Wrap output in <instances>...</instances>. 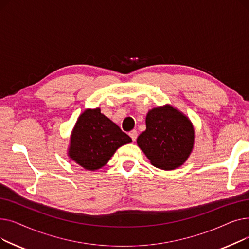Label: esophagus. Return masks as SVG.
Listing matches in <instances>:
<instances>
[{
  "label": "esophagus",
  "instance_id": "1",
  "mask_svg": "<svg viewBox=\"0 0 249 249\" xmlns=\"http://www.w3.org/2000/svg\"><path fill=\"white\" fill-rule=\"evenodd\" d=\"M129 136H130V137H131V139H132L133 141H135V140L137 139L138 133H137V131H136V130H132V131H130V132H129Z\"/></svg>",
  "mask_w": 249,
  "mask_h": 249
}]
</instances>
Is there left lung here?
Returning a JSON list of instances; mask_svg holds the SVG:
<instances>
[{
	"label": "left lung",
	"instance_id": "left-lung-1",
	"mask_svg": "<svg viewBox=\"0 0 249 249\" xmlns=\"http://www.w3.org/2000/svg\"><path fill=\"white\" fill-rule=\"evenodd\" d=\"M137 144L152 165L169 171L184 163L193 149L194 128L186 116L171 106L150 110L146 130Z\"/></svg>",
	"mask_w": 249,
	"mask_h": 249
}]
</instances>
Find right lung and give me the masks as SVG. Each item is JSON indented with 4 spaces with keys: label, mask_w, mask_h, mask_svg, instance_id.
I'll return each mask as SVG.
<instances>
[{
    "label": "right lung",
    "mask_w": 249,
    "mask_h": 249,
    "mask_svg": "<svg viewBox=\"0 0 249 249\" xmlns=\"http://www.w3.org/2000/svg\"><path fill=\"white\" fill-rule=\"evenodd\" d=\"M132 141L98 109H88L73 128L70 156L86 169L96 171L106 164L120 146Z\"/></svg>",
    "instance_id": "obj_1"
}]
</instances>
